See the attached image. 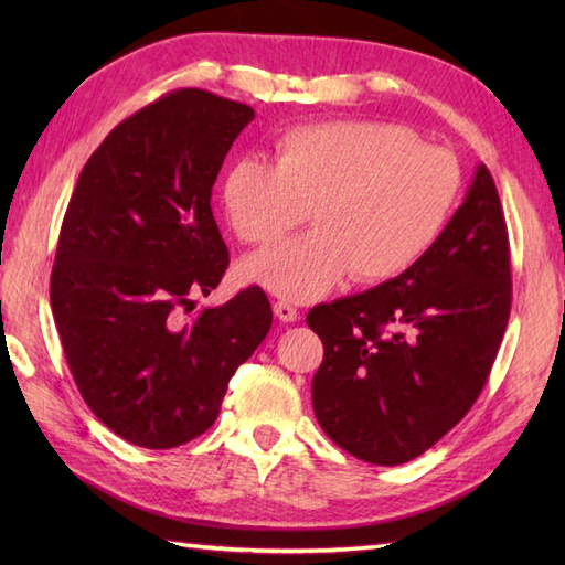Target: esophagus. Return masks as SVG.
I'll return each instance as SVG.
<instances>
[{"label": "esophagus", "mask_w": 565, "mask_h": 565, "mask_svg": "<svg viewBox=\"0 0 565 565\" xmlns=\"http://www.w3.org/2000/svg\"><path fill=\"white\" fill-rule=\"evenodd\" d=\"M274 316L281 322H294L298 318V310L289 301H276L274 303Z\"/></svg>", "instance_id": "obj_1"}]
</instances>
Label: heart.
<instances>
[{"label":"heart","instance_id":"1","mask_svg":"<svg viewBox=\"0 0 565 565\" xmlns=\"http://www.w3.org/2000/svg\"><path fill=\"white\" fill-rule=\"evenodd\" d=\"M461 191L454 154L386 121H326L286 130L269 162L237 160L221 203L247 245H269L308 218L316 231L262 249L243 276L310 301L352 271L359 284L405 274L437 243Z\"/></svg>","mask_w":565,"mask_h":565}]
</instances>
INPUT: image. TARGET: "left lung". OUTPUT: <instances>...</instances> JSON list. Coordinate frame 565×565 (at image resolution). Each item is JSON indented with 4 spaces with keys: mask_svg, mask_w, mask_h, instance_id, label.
I'll return each mask as SVG.
<instances>
[{
    "mask_svg": "<svg viewBox=\"0 0 565 565\" xmlns=\"http://www.w3.org/2000/svg\"><path fill=\"white\" fill-rule=\"evenodd\" d=\"M510 306L505 213L478 164L463 203L415 267L308 313L326 350L313 376L322 431L376 466L435 447L481 395Z\"/></svg>",
    "mask_w": 565,
    "mask_h": 565,
    "instance_id": "8db88e82",
    "label": "left lung"
}]
</instances>
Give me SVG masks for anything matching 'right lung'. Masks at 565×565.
<instances>
[{
    "instance_id": "1",
    "label": "right lung",
    "mask_w": 565,
    "mask_h": 565,
    "mask_svg": "<svg viewBox=\"0 0 565 565\" xmlns=\"http://www.w3.org/2000/svg\"><path fill=\"white\" fill-rule=\"evenodd\" d=\"M255 111L174 89L118 124L79 172L51 274V308L84 403L118 437L172 449L203 435L227 381L271 328L247 286L189 322L227 269L211 189Z\"/></svg>"
}]
</instances>
